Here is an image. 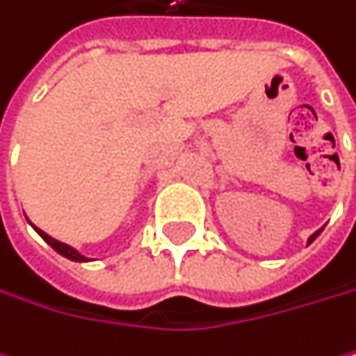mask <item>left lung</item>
I'll use <instances>...</instances> for the list:
<instances>
[{
	"mask_svg": "<svg viewBox=\"0 0 356 356\" xmlns=\"http://www.w3.org/2000/svg\"><path fill=\"white\" fill-rule=\"evenodd\" d=\"M318 234H321V230H318V232H314V234H312V236H310V238H308V243H312V241H314V238H316V236H318Z\"/></svg>",
	"mask_w": 356,
	"mask_h": 356,
	"instance_id": "8db88e82",
	"label": "left lung"
}]
</instances>
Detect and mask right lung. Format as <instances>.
<instances>
[{"mask_svg": "<svg viewBox=\"0 0 356 356\" xmlns=\"http://www.w3.org/2000/svg\"><path fill=\"white\" fill-rule=\"evenodd\" d=\"M33 225V223H31ZM35 227V225H33ZM35 232L56 251V253H60L63 257H67V259H71V261H88V257H84L82 253H78L73 247H69V245H65V243H60V241H56V238H52V236H48L46 232H42L40 227H35Z\"/></svg>", "mask_w": 356, "mask_h": 356, "instance_id": "obj_1", "label": "right lung"}]
</instances>
